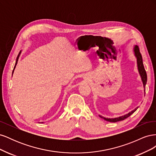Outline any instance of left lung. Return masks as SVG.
Masks as SVG:
<instances>
[{
    "instance_id": "obj_1",
    "label": "left lung",
    "mask_w": 156,
    "mask_h": 156,
    "mask_svg": "<svg viewBox=\"0 0 156 156\" xmlns=\"http://www.w3.org/2000/svg\"><path fill=\"white\" fill-rule=\"evenodd\" d=\"M133 52H134V55L135 56L136 58V64H137V68H138V71L139 73L140 74V76L141 77V80H142V82L143 84V87H144V95H145V86L146 84V82H147V75H146V72L144 69V67L143 65V58L142 56H141V54L139 51V47L137 45H135L133 48ZM139 108V107H136L135 109H133V111H131V112H129L127 114L124 115V116H121L117 118H114V119H108V118H105L103 117L101 115H99V116H100L101 119H104L106 121L110 122H116L119 121H121V120H124V119H127V117H129V116H131L133 113L137 109Z\"/></svg>"
}]
</instances>
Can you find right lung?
Masks as SVG:
<instances>
[{"instance_id":"1","label":"right lung","mask_w":156,"mask_h":156,"mask_svg":"<svg viewBox=\"0 0 156 156\" xmlns=\"http://www.w3.org/2000/svg\"><path fill=\"white\" fill-rule=\"evenodd\" d=\"M21 51H20V53H19V55H18V56H17V57L16 62V64H15V66H14V68H13V72H12V75H13V72H14V69H15V68H16V65H17V62H18V59H19V57H20V55H21ZM41 123H43V122H41Z\"/></svg>"}]
</instances>
